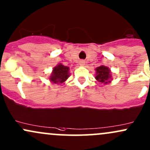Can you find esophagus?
<instances>
[{"label":"esophagus","instance_id":"34e87169","mask_svg":"<svg viewBox=\"0 0 150 150\" xmlns=\"http://www.w3.org/2000/svg\"><path fill=\"white\" fill-rule=\"evenodd\" d=\"M80 66H84V65H85V62L83 61V60H81V61L80 62Z\"/></svg>","mask_w":150,"mask_h":150}]
</instances>
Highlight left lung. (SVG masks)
Wrapping results in <instances>:
<instances>
[{"mask_svg":"<svg viewBox=\"0 0 150 150\" xmlns=\"http://www.w3.org/2000/svg\"><path fill=\"white\" fill-rule=\"evenodd\" d=\"M95 71H96L95 79L99 83L104 84V85L111 83L112 76L111 70L109 67L105 65H101L95 68Z\"/></svg>","mask_w":150,"mask_h":150,"instance_id":"left-lung-1","label":"left lung"}]
</instances>
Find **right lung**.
<instances>
[{
	"mask_svg": "<svg viewBox=\"0 0 150 150\" xmlns=\"http://www.w3.org/2000/svg\"><path fill=\"white\" fill-rule=\"evenodd\" d=\"M70 75L69 67L65 66L62 63H58L56 66L52 68L49 80L52 83L62 84L66 81Z\"/></svg>",
	"mask_w": 150,
	"mask_h": 150,
	"instance_id": "add662e5",
	"label": "right lung"
}]
</instances>
